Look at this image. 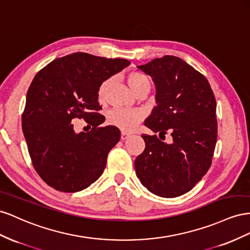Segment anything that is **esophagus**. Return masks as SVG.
Returning <instances> with one entry per match:
<instances>
[{
	"instance_id": "esophagus-1",
	"label": "esophagus",
	"mask_w": 250,
	"mask_h": 250,
	"mask_svg": "<svg viewBox=\"0 0 250 250\" xmlns=\"http://www.w3.org/2000/svg\"><path fill=\"white\" fill-rule=\"evenodd\" d=\"M129 137H130L129 134H126L125 132H121V135H120V139L121 140H125V139H127Z\"/></svg>"
}]
</instances>
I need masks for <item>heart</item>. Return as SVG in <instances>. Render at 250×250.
I'll use <instances>...</instances> for the list:
<instances>
[{
  "label": "heart",
  "instance_id": "heart-1",
  "mask_svg": "<svg viewBox=\"0 0 250 250\" xmlns=\"http://www.w3.org/2000/svg\"><path fill=\"white\" fill-rule=\"evenodd\" d=\"M125 80L127 84L136 95L141 93L147 94L151 90V81L148 78L137 71H131L125 75ZM111 80L104 81L99 84L97 90V97L101 102H103L106 96V93L110 89ZM144 119V114L138 110H126V109H113L108 115H106V123L110 125L116 126L123 132H132L140 121Z\"/></svg>",
  "mask_w": 250,
  "mask_h": 250
}]
</instances>
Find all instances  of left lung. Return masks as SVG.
I'll return each mask as SVG.
<instances>
[{
	"label": "left lung",
	"instance_id": "obj_1",
	"mask_svg": "<svg viewBox=\"0 0 250 250\" xmlns=\"http://www.w3.org/2000/svg\"><path fill=\"white\" fill-rule=\"evenodd\" d=\"M156 85V103L145 125L170 132V145L141 135L144 153L135 160L141 184L153 194L175 198L189 191L208 173L217 142L216 99L208 81L187 62L165 55L137 67Z\"/></svg>",
	"mask_w": 250,
	"mask_h": 250
}]
</instances>
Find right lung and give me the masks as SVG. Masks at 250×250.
Listing matches in <instances>:
<instances>
[{
  "label": "right lung",
  "mask_w": 250,
  "mask_h": 250,
  "mask_svg": "<svg viewBox=\"0 0 250 250\" xmlns=\"http://www.w3.org/2000/svg\"><path fill=\"white\" fill-rule=\"evenodd\" d=\"M130 65L76 52L52 61L34 76L22 115L32 165L48 185L63 192L80 191L104 173L106 157L119 141L116 126L97 113L99 84ZM83 119L92 129L76 133L72 123Z\"/></svg>",
  "instance_id": "1"
}]
</instances>
